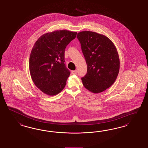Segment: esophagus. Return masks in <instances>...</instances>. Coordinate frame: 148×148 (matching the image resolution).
<instances>
[{"mask_svg":"<svg viewBox=\"0 0 148 148\" xmlns=\"http://www.w3.org/2000/svg\"><path fill=\"white\" fill-rule=\"evenodd\" d=\"M72 73L73 74H77V71H72Z\"/></svg>","mask_w":148,"mask_h":148,"instance_id":"esophagus-1","label":"esophagus"}]
</instances>
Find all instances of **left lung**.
Instances as JSON below:
<instances>
[{"instance_id":"1","label":"left lung","mask_w":148,"mask_h":148,"mask_svg":"<svg viewBox=\"0 0 148 148\" xmlns=\"http://www.w3.org/2000/svg\"><path fill=\"white\" fill-rule=\"evenodd\" d=\"M87 65L81 78L83 85L92 93L106 90L113 84L119 73L120 59L115 45L104 35L92 31L77 33Z\"/></svg>"}]
</instances>
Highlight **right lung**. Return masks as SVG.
I'll list each match as a JSON object with an SVG mask.
<instances>
[{
  "label": "right lung",
  "mask_w": 148,
  "mask_h": 148,
  "mask_svg": "<svg viewBox=\"0 0 148 148\" xmlns=\"http://www.w3.org/2000/svg\"><path fill=\"white\" fill-rule=\"evenodd\" d=\"M77 32L56 30L42 34L34 45L29 60L32 81L44 94L54 96L64 88L70 72L66 67L64 51Z\"/></svg>",
  "instance_id": "1"
}]
</instances>
